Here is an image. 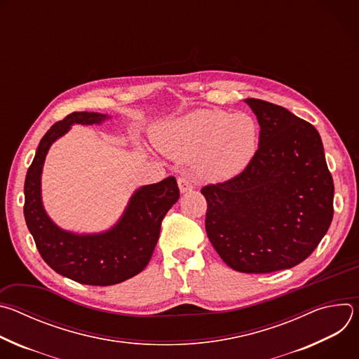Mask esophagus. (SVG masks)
<instances>
[{
	"label": "esophagus",
	"instance_id": "34e87169",
	"mask_svg": "<svg viewBox=\"0 0 359 359\" xmlns=\"http://www.w3.org/2000/svg\"><path fill=\"white\" fill-rule=\"evenodd\" d=\"M177 184H179V189H180L182 193H187V191L193 190L191 182H190L187 177H184V176H180V177L177 179Z\"/></svg>",
	"mask_w": 359,
	"mask_h": 359
}]
</instances>
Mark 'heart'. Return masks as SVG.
I'll use <instances>...</instances> for the list:
<instances>
[{
    "label": "heart",
    "instance_id": "obj_1",
    "mask_svg": "<svg viewBox=\"0 0 359 359\" xmlns=\"http://www.w3.org/2000/svg\"><path fill=\"white\" fill-rule=\"evenodd\" d=\"M259 125L247 114L197 109L172 121L156 133V144L176 159H191L197 172L212 180L238 175L259 144Z\"/></svg>",
    "mask_w": 359,
    "mask_h": 359
}]
</instances>
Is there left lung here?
Here are the masks:
<instances>
[{"mask_svg": "<svg viewBox=\"0 0 359 359\" xmlns=\"http://www.w3.org/2000/svg\"><path fill=\"white\" fill-rule=\"evenodd\" d=\"M260 125L245 169L201 189L206 233L236 271L291 269L317 248L334 216V182L317 129L283 107L244 100Z\"/></svg>", "mask_w": 359, "mask_h": 359, "instance_id": "left-lung-1", "label": "left lung"}]
</instances>
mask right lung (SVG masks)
Instances as JSON below:
<instances>
[{"instance_id": "obj_1", "label": "right lung", "mask_w": 359, "mask_h": 359, "mask_svg": "<svg viewBox=\"0 0 359 359\" xmlns=\"http://www.w3.org/2000/svg\"><path fill=\"white\" fill-rule=\"evenodd\" d=\"M107 119L97 112H72L50 126L38 144L24 184V216L41 257L58 274L88 285H114L139 274L156 247L163 217L180 196L173 176L142 186L121 220L97 234L65 231L48 217L41 198V173L50 144L74 123L99 125Z\"/></svg>"}]
</instances>
